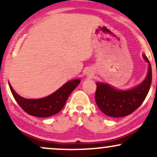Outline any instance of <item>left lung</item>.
Listing matches in <instances>:
<instances>
[{
	"label": "left lung",
	"mask_w": 157,
	"mask_h": 157,
	"mask_svg": "<svg viewBox=\"0 0 157 157\" xmlns=\"http://www.w3.org/2000/svg\"><path fill=\"white\" fill-rule=\"evenodd\" d=\"M148 72L145 80L138 86L128 91H120L109 85L97 82L95 101L97 106L105 115L111 117H122L131 114L141 105L145 100L152 81V70L148 59Z\"/></svg>",
	"instance_id": "obj_1"
}]
</instances>
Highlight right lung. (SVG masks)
I'll return each instance as SVG.
<instances>
[{
	"instance_id": "right-lung-1",
	"label": "right lung",
	"mask_w": 157,
	"mask_h": 157,
	"mask_svg": "<svg viewBox=\"0 0 157 157\" xmlns=\"http://www.w3.org/2000/svg\"><path fill=\"white\" fill-rule=\"evenodd\" d=\"M80 82V80L68 81L55 92L44 98L32 100L19 96L10 85L14 98L25 112L38 117H48L55 115L63 109L68 97Z\"/></svg>"
}]
</instances>
